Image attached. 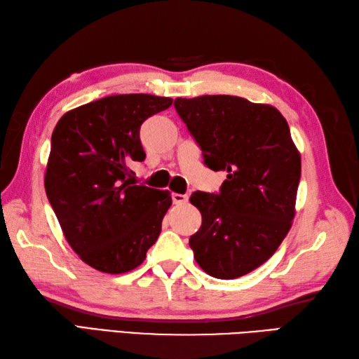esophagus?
Instances as JSON below:
<instances>
[{
  "instance_id": "1",
  "label": "esophagus",
  "mask_w": 359,
  "mask_h": 359,
  "mask_svg": "<svg viewBox=\"0 0 359 359\" xmlns=\"http://www.w3.org/2000/svg\"><path fill=\"white\" fill-rule=\"evenodd\" d=\"M172 202H174L175 205H184V203L188 202V196H187V194H177V193H174V194H172Z\"/></svg>"
}]
</instances>
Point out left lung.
Segmentation results:
<instances>
[{
  "label": "left lung",
  "instance_id": "left-lung-1",
  "mask_svg": "<svg viewBox=\"0 0 359 359\" xmlns=\"http://www.w3.org/2000/svg\"><path fill=\"white\" fill-rule=\"evenodd\" d=\"M203 163L225 171L217 194L189 197L202 215L189 238L196 262L210 276L236 279L274 255L294 217L301 156L287 120L270 104L234 95L175 98Z\"/></svg>",
  "mask_w": 359,
  "mask_h": 359
}]
</instances>
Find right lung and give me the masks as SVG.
Listing matches in <instances>:
<instances>
[{"label": "right lung", "instance_id": "obj_1", "mask_svg": "<svg viewBox=\"0 0 359 359\" xmlns=\"http://www.w3.org/2000/svg\"><path fill=\"white\" fill-rule=\"evenodd\" d=\"M170 97L109 95L58 120L44 188L66 241L93 269L118 274L139 266L171 207L170 191L135 185L143 162L140 126L170 108Z\"/></svg>", "mask_w": 359, "mask_h": 359}]
</instances>
